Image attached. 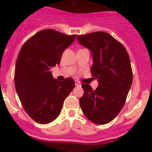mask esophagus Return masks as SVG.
I'll return each mask as SVG.
<instances>
[{"label": "esophagus", "mask_w": 152, "mask_h": 152, "mask_svg": "<svg viewBox=\"0 0 152 152\" xmlns=\"http://www.w3.org/2000/svg\"><path fill=\"white\" fill-rule=\"evenodd\" d=\"M75 85L76 86H81V83L77 81H75Z\"/></svg>", "instance_id": "esophagus-1"}]
</instances>
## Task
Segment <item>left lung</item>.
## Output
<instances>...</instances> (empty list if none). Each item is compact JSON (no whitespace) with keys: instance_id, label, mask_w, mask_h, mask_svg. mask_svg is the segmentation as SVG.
Here are the masks:
<instances>
[{"instance_id":"8db88e82","label":"left lung","mask_w":152,"mask_h":152,"mask_svg":"<svg viewBox=\"0 0 152 152\" xmlns=\"http://www.w3.org/2000/svg\"><path fill=\"white\" fill-rule=\"evenodd\" d=\"M77 40L91 51V73L98 81L94 91L91 85H81L80 105L91 121L105 124L118 115L126 101L132 84L130 58L123 45L106 32L78 35Z\"/></svg>"}]
</instances>
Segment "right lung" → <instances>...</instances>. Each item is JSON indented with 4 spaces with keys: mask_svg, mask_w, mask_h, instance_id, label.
I'll return each mask as SVG.
<instances>
[{
    "mask_svg": "<svg viewBox=\"0 0 152 152\" xmlns=\"http://www.w3.org/2000/svg\"><path fill=\"white\" fill-rule=\"evenodd\" d=\"M75 37L42 30L24 43L18 54L14 71L17 94L27 114L39 124H48L59 116L75 88L73 78L59 81L50 70L60 64L62 54Z\"/></svg>",
    "mask_w": 152,
    "mask_h": 152,
    "instance_id": "right-lung-1",
    "label": "right lung"
}]
</instances>
